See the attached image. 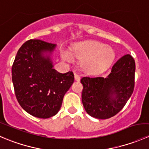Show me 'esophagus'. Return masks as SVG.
I'll return each instance as SVG.
<instances>
[{
	"instance_id": "1",
	"label": "esophagus",
	"mask_w": 149,
	"mask_h": 149,
	"mask_svg": "<svg viewBox=\"0 0 149 149\" xmlns=\"http://www.w3.org/2000/svg\"><path fill=\"white\" fill-rule=\"evenodd\" d=\"M74 78L75 80H76V81H80V76H79V74H77L76 73H74Z\"/></svg>"
}]
</instances>
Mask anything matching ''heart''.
<instances>
[{"label":"heart","mask_w":149,"mask_h":149,"mask_svg":"<svg viewBox=\"0 0 149 149\" xmlns=\"http://www.w3.org/2000/svg\"><path fill=\"white\" fill-rule=\"evenodd\" d=\"M61 57L68 63L73 61V55L80 59V66L84 71L96 73L102 71L112 64L115 52L111 47L98 41L81 42L72 47V52L61 48Z\"/></svg>","instance_id":"b5f03b06"}]
</instances>
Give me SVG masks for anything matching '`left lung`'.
Returning a JSON list of instances; mask_svg holds the SVG:
<instances>
[{
  "label": "left lung",
  "mask_w": 149,
  "mask_h": 149,
  "mask_svg": "<svg viewBox=\"0 0 149 149\" xmlns=\"http://www.w3.org/2000/svg\"><path fill=\"white\" fill-rule=\"evenodd\" d=\"M136 64L130 55L113 64L106 77H83L81 100L86 112L97 119H108L123 108L133 94Z\"/></svg>",
  "instance_id": "left-lung-1"
}]
</instances>
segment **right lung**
Returning <instances> with one entry per match:
<instances>
[{"instance_id": "add662e5", "label": "right lung", "mask_w": 149, "mask_h": 149, "mask_svg": "<svg viewBox=\"0 0 149 149\" xmlns=\"http://www.w3.org/2000/svg\"><path fill=\"white\" fill-rule=\"evenodd\" d=\"M55 48L56 45L42 40H28L19 49L12 66L16 99L36 118L46 119L56 115L74 81L73 72L61 73L53 68Z\"/></svg>"}]
</instances>
